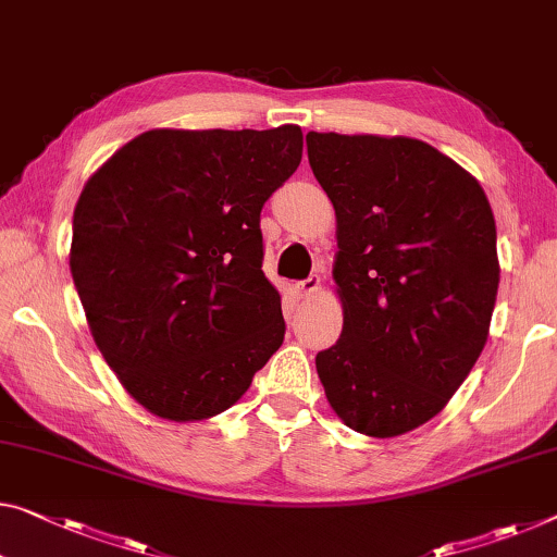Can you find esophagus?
Returning <instances> with one entry per match:
<instances>
[{
	"instance_id": "34e87169",
	"label": "esophagus",
	"mask_w": 557,
	"mask_h": 557,
	"mask_svg": "<svg viewBox=\"0 0 557 557\" xmlns=\"http://www.w3.org/2000/svg\"><path fill=\"white\" fill-rule=\"evenodd\" d=\"M298 294H301V298H311L321 290V276L319 273H313V276H308L306 281H301V284L296 286Z\"/></svg>"
}]
</instances>
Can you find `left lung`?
<instances>
[{
    "mask_svg": "<svg viewBox=\"0 0 557 557\" xmlns=\"http://www.w3.org/2000/svg\"><path fill=\"white\" fill-rule=\"evenodd\" d=\"M336 209V346L315 371L341 421L393 438L438 416L487 341L495 219L463 166L408 136L306 134Z\"/></svg>",
    "mask_w": 557,
    "mask_h": 557,
    "instance_id": "8db88e82",
    "label": "left lung"
}]
</instances>
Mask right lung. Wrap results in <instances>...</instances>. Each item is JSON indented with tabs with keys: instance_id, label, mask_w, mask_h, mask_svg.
<instances>
[{
	"instance_id": "add662e5",
	"label": "right lung",
	"mask_w": 557,
	"mask_h": 557,
	"mask_svg": "<svg viewBox=\"0 0 557 557\" xmlns=\"http://www.w3.org/2000/svg\"><path fill=\"white\" fill-rule=\"evenodd\" d=\"M296 124L151 129L76 201L70 267L94 344L129 396L166 421L236 404L284 344L263 276L261 209L301 164Z\"/></svg>"
}]
</instances>
